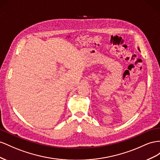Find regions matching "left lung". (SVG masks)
Masks as SVG:
<instances>
[{
  "instance_id": "1",
  "label": "left lung",
  "mask_w": 160,
  "mask_h": 160,
  "mask_svg": "<svg viewBox=\"0 0 160 160\" xmlns=\"http://www.w3.org/2000/svg\"><path fill=\"white\" fill-rule=\"evenodd\" d=\"M138 49H139V48H138ZM139 51H140V50H139Z\"/></svg>"
}]
</instances>
